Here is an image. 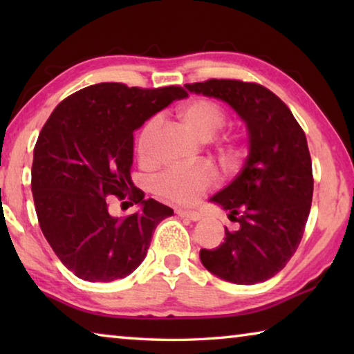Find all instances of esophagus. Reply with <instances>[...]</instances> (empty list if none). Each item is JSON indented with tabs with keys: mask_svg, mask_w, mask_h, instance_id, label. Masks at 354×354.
I'll return each mask as SVG.
<instances>
[{
	"mask_svg": "<svg viewBox=\"0 0 354 354\" xmlns=\"http://www.w3.org/2000/svg\"><path fill=\"white\" fill-rule=\"evenodd\" d=\"M176 214L179 215V217L187 218V220H192V221H198L201 218V215L198 212L187 211V209H176Z\"/></svg>",
	"mask_w": 354,
	"mask_h": 354,
	"instance_id": "esophagus-1",
	"label": "esophagus"
}]
</instances>
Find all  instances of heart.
Returning a JSON list of instances; mask_svg holds the SVG:
<instances>
[{"mask_svg":"<svg viewBox=\"0 0 354 354\" xmlns=\"http://www.w3.org/2000/svg\"><path fill=\"white\" fill-rule=\"evenodd\" d=\"M183 123L192 133L203 140H209L226 124V112L223 107L209 100H194L184 104L179 111ZM159 118L153 117L143 124L137 134L136 149L142 160L151 158V143ZM226 159L236 164L242 158V148L237 143H227L225 149ZM218 183V175L212 167L196 165L192 169H170L164 171L154 183L159 196L178 205H194L206 190Z\"/></svg>","mask_w":354,"mask_h":354,"instance_id":"obj_1","label":"heart"}]
</instances>
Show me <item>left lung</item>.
<instances>
[{
	"mask_svg": "<svg viewBox=\"0 0 354 354\" xmlns=\"http://www.w3.org/2000/svg\"><path fill=\"white\" fill-rule=\"evenodd\" d=\"M187 91L226 101L247 123L250 153L242 171L212 196L239 227L200 251L209 272L234 284H256L283 270L301 242L314 192L304 131L267 87L239 80L185 84Z\"/></svg>",
	"mask_w": 354,
	"mask_h": 354,
	"instance_id": "obj_1",
	"label": "left lung"
}]
</instances>
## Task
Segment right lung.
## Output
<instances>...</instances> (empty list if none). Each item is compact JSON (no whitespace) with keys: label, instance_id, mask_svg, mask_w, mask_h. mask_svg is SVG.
<instances>
[{"label":"right lung","instance_id":"1","mask_svg":"<svg viewBox=\"0 0 354 354\" xmlns=\"http://www.w3.org/2000/svg\"><path fill=\"white\" fill-rule=\"evenodd\" d=\"M179 86L159 88L101 82L56 106L34 147L31 189L40 230L70 272L91 283L133 273L160 221L173 211L131 181L134 129L156 112L185 98ZM142 207L112 218L105 196Z\"/></svg>","mask_w":354,"mask_h":354}]
</instances>
